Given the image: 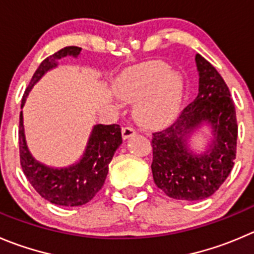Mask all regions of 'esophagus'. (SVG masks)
Segmentation results:
<instances>
[{
    "label": "esophagus",
    "mask_w": 254,
    "mask_h": 254,
    "mask_svg": "<svg viewBox=\"0 0 254 254\" xmlns=\"http://www.w3.org/2000/svg\"><path fill=\"white\" fill-rule=\"evenodd\" d=\"M134 134H136V129H134L133 127H131V126H126V127H123L122 128L123 139L129 138V137L134 136Z\"/></svg>",
    "instance_id": "esophagus-1"
}]
</instances>
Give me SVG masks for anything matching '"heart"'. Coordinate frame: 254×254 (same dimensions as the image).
I'll list each match as a JSON object with an SVG mask.
<instances>
[{
  "mask_svg": "<svg viewBox=\"0 0 254 254\" xmlns=\"http://www.w3.org/2000/svg\"><path fill=\"white\" fill-rule=\"evenodd\" d=\"M116 93L136 102L134 116L141 123L157 126L172 120L183 100V79L161 61H149L126 69L115 83Z\"/></svg>",
  "mask_w": 254,
  "mask_h": 254,
  "instance_id": "b5f03b06",
  "label": "heart"
}]
</instances>
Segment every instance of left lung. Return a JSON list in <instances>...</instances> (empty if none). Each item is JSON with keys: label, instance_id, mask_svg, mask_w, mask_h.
<instances>
[{"label": "left lung", "instance_id": "obj_1", "mask_svg": "<svg viewBox=\"0 0 254 254\" xmlns=\"http://www.w3.org/2000/svg\"><path fill=\"white\" fill-rule=\"evenodd\" d=\"M198 95L175 123L152 133V175L168 197L182 201L208 198L226 181L236 159L238 126L231 93L217 69L195 55ZM211 126L214 139L202 155L190 151L187 141L202 124Z\"/></svg>", "mask_w": 254, "mask_h": 254}]
</instances>
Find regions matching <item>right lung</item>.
Segmentation results:
<instances>
[{"instance_id": "add662e5", "label": "right lung", "mask_w": 254, "mask_h": 254, "mask_svg": "<svg viewBox=\"0 0 254 254\" xmlns=\"http://www.w3.org/2000/svg\"><path fill=\"white\" fill-rule=\"evenodd\" d=\"M81 50L76 46H68L43 60L26 88L21 107L25 106L30 91L46 72L55 68L57 61L64 57H77ZM18 142L22 171L38 194L57 206L76 207L91 201L102 188L107 177L108 165L116 149L122 143V134L118 125H96L81 159L64 168L48 167L33 158L26 143L22 112L20 113Z\"/></svg>"}]
</instances>
